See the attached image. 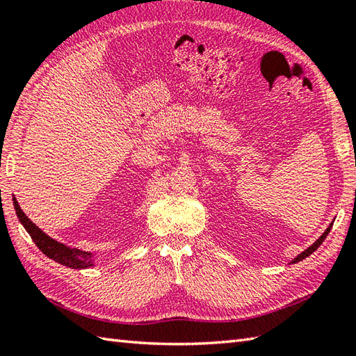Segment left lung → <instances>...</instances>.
Returning <instances> with one entry per match:
<instances>
[{"label": "left lung", "instance_id": "8db88e82", "mask_svg": "<svg viewBox=\"0 0 356 356\" xmlns=\"http://www.w3.org/2000/svg\"><path fill=\"white\" fill-rule=\"evenodd\" d=\"M332 225H333V222H332V224L329 225V227H327V229H325V232L321 234V236H319V239L315 242V243H312V245L307 248V250H304V252L301 253V254H298L296 257H295V259L293 261H291V264H295V262H299V261H302V259H305V257H307V256H310L313 252H315V250H318V247L319 245H321V243L324 242V239L327 238V234H329L330 233V229H332Z\"/></svg>", "mask_w": 356, "mask_h": 356}]
</instances>
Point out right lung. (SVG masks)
I'll use <instances>...</instances> for the list:
<instances>
[{
    "label": "right lung",
    "mask_w": 356,
    "mask_h": 356,
    "mask_svg": "<svg viewBox=\"0 0 356 356\" xmlns=\"http://www.w3.org/2000/svg\"><path fill=\"white\" fill-rule=\"evenodd\" d=\"M13 207H15V211L21 224L26 228V232L31 234L32 241L37 243V247L43 252L47 257H51L55 262L61 264V266H66L69 268H89L94 266V254L89 252H81L79 248H71L66 247L65 243L57 242L52 238L41 232V229L33 224V222L27 218V216L21 210L17 199L13 197Z\"/></svg>",
    "instance_id": "add662e5"
}]
</instances>
